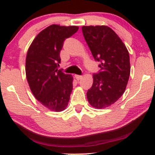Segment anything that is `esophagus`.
Masks as SVG:
<instances>
[{"label": "esophagus", "instance_id": "obj_1", "mask_svg": "<svg viewBox=\"0 0 155 155\" xmlns=\"http://www.w3.org/2000/svg\"><path fill=\"white\" fill-rule=\"evenodd\" d=\"M75 78H76V79L77 80V81H79V80L81 79V78H82V76H79V75H75Z\"/></svg>", "mask_w": 155, "mask_h": 155}]
</instances>
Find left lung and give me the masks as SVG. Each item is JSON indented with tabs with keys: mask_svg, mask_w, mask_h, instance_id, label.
<instances>
[{
	"mask_svg": "<svg viewBox=\"0 0 155 155\" xmlns=\"http://www.w3.org/2000/svg\"><path fill=\"white\" fill-rule=\"evenodd\" d=\"M81 29L92 56L101 63L100 72L93 74L92 86L87 92V100L94 108L108 107L125 91L130 74L129 52L109 27L82 26Z\"/></svg>",
	"mask_w": 155,
	"mask_h": 155,
	"instance_id": "obj_1",
	"label": "left lung"
}]
</instances>
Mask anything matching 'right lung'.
<instances>
[{"mask_svg":"<svg viewBox=\"0 0 155 155\" xmlns=\"http://www.w3.org/2000/svg\"><path fill=\"white\" fill-rule=\"evenodd\" d=\"M78 26L51 25L35 36L28 50L26 78L32 93L50 111L66 108L73 90V76L58 70L63 41L76 33Z\"/></svg>","mask_w":155,"mask_h":155,"instance_id":"1","label":"right lung"}]
</instances>
